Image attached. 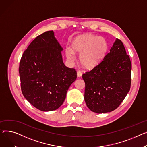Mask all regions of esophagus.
<instances>
[{
  "instance_id": "1",
  "label": "esophagus",
  "mask_w": 147,
  "mask_h": 147,
  "mask_svg": "<svg viewBox=\"0 0 147 147\" xmlns=\"http://www.w3.org/2000/svg\"><path fill=\"white\" fill-rule=\"evenodd\" d=\"M77 77H81L82 76V71H77Z\"/></svg>"
}]
</instances>
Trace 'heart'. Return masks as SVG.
I'll return each mask as SVG.
<instances>
[{"label":"heart","instance_id":"heart-1","mask_svg":"<svg viewBox=\"0 0 147 147\" xmlns=\"http://www.w3.org/2000/svg\"><path fill=\"white\" fill-rule=\"evenodd\" d=\"M72 50L67 49L65 54L71 61L75 59V54H80V62L86 69L91 70L103 60L107 51V43L103 37L93 35L77 36L72 42Z\"/></svg>","mask_w":147,"mask_h":147}]
</instances>
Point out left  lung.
Here are the masks:
<instances>
[{
	"mask_svg": "<svg viewBox=\"0 0 147 147\" xmlns=\"http://www.w3.org/2000/svg\"><path fill=\"white\" fill-rule=\"evenodd\" d=\"M131 68L122 42L116 39L102 63L82 76L84 100L90 111L110 112L120 105L130 90Z\"/></svg>",
	"mask_w": 147,
	"mask_h": 147,
	"instance_id": "obj_1",
	"label": "left lung"
}]
</instances>
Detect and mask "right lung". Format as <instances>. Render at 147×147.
I'll list each match as a JSON object with an SVG mask.
<instances>
[{"instance_id": "obj_1", "label": "right lung", "mask_w": 147, "mask_h": 147, "mask_svg": "<svg viewBox=\"0 0 147 147\" xmlns=\"http://www.w3.org/2000/svg\"><path fill=\"white\" fill-rule=\"evenodd\" d=\"M63 48L53 31L38 36L24 51L19 63L22 93L41 111L57 109L76 80L77 72L68 68L61 55Z\"/></svg>"}]
</instances>
